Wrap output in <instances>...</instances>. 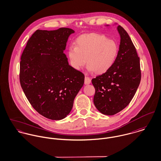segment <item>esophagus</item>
I'll list each match as a JSON object with an SVG mask.
<instances>
[{"instance_id": "34e87169", "label": "esophagus", "mask_w": 161, "mask_h": 161, "mask_svg": "<svg viewBox=\"0 0 161 161\" xmlns=\"http://www.w3.org/2000/svg\"><path fill=\"white\" fill-rule=\"evenodd\" d=\"M90 83H91V79L89 77L86 76L85 77V84L88 85V84H90Z\"/></svg>"}]
</instances>
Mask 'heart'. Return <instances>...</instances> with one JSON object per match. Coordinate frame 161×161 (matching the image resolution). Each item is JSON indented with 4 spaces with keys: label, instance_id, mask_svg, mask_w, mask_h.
<instances>
[{
    "label": "heart",
    "instance_id": "heart-1",
    "mask_svg": "<svg viewBox=\"0 0 161 161\" xmlns=\"http://www.w3.org/2000/svg\"><path fill=\"white\" fill-rule=\"evenodd\" d=\"M75 45L69 47L68 55L71 65L77 70L85 66L87 59L88 69L102 74L113 66L117 58V43L103 34L90 33L82 35L76 40Z\"/></svg>",
    "mask_w": 161,
    "mask_h": 161
}]
</instances>
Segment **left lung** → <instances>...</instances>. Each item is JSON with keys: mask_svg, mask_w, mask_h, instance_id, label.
Listing matches in <instances>:
<instances>
[{"mask_svg": "<svg viewBox=\"0 0 161 161\" xmlns=\"http://www.w3.org/2000/svg\"><path fill=\"white\" fill-rule=\"evenodd\" d=\"M117 31L120 42L114 64L92 80L95 88L94 104L100 113L109 116L116 114L130 103L142 76L140 58L130 36L120 25Z\"/></svg>", "mask_w": 161, "mask_h": 161, "instance_id": "obj_1", "label": "left lung"}]
</instances>
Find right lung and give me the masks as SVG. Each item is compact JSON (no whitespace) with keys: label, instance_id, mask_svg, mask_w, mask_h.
Instances as JSON below:
<instances>
[{"label":"right lung","instance_id":"add662e5","mask_svg":"<svg viewBox=\"0 0 161 161\" xmlns=\"http://www.w3.org/2000/svg\"><path fill=\"white\" fill-rule=\"evenodd\" d=\"M74 32L68 28L38 29L21 57V88L34 109L49 119L61 120L69 114L84 83V74L69 65L63 53Z\"/></svg>","mask_w":161,"mask_h":161}]
</instances>
